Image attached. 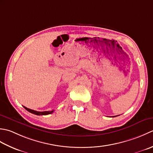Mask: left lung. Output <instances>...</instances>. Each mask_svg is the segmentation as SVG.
Masks as SVG:
<instances>
[{
  "label": "left lung",
  "instance_id": "1",
  "mask_svg": "<svg viewBox=\"0 0 153 153\" xmlns=\"http://www.w3.org/2000/svg\"><path fill=\"white\" fill-rule=\"evenodd\" d=\"M113 117H114V116H113Z\"/></svg>",
  "mask_w": 153,
  "mask_h": 153
}]
</instances>
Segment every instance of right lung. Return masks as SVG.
Listing matches in <instances>:
<instances>
[{"mask_svg":"<svg viewBox=\"0 0 153 153\" xmlns=\"http://www.w3.org/2000/svg\"><path fill=\"white\" fill-rule=\"evenodd\" d=\"M24 108L26 109L27 111H28L29 112H30V113L33 114H35V115H37V116H42V115L51 114L53 113V112L54 111V110H53V111H37L31 110V109H29V108H27L25 107V106H24Z\"/></svg>","mask_w":153,"mask_h":153,"instance_id":"obj_1","label":"right lung"}]
</instances>
